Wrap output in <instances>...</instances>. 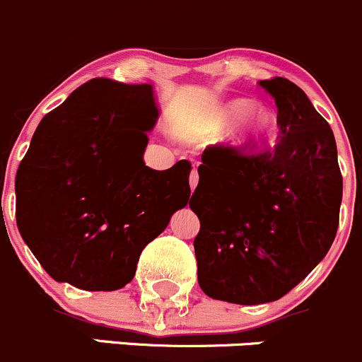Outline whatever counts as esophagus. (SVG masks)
<instances>
[{"instance_id":"34e87169","label":"esophagus","mask_w":362,"mask_h":362,"mask_svg":"<svg viewBox=\"0 0 362 362\" xmlns=\"http://www.w3.org/2000/svg\"><path fill=\"white\" fill-rule=\"evenodd\" d=\"M197 182H199V173H197V165H193V170L189 173V188H192V192L195 189Z\"/></svg>"}]
</instances>
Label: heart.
Here are the masks:
<instances>
[{"mask_svg":"<svg viewBox=\"0 0 362 362\" xmlns=\"http://www.w3.org/2000/svg\"><path fill=\"white\" fill-rule=\"evenodd\" d=\"M232 120L235 122L228 132V143L237 150L258 146L275 125L274 115L249 99H233L218 107L216 125L225 127Z\"/></svg>","mask_w":362,"mask_h":362,"instance_id":"b5f03b06","label":"heart"}]
</instances>
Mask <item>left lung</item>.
Listing matches in <instances>:
<instances>
[{"label":"left lung","mask_w":362,"mask_h":362,"mask_svg":"<svg viewBox=\"0 0 362 362\" xmlns=\"http://www.w3.org/2000/svg\"><path fill=\"white\" fill-rule=\"evenodd\" d=\"M259 85L277 104V144L255 155L206 148L189 200L200 288L237 305L279 300L317 267L344 192L333 130L307 94L281 76Z\"/></svg>","instance_id":"1"}]
</instances>
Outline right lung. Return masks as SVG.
<instances>
[{
	"mask_svg": "<svg viewBox=\"0 0 362 362\" xmlns=\"http://www.w3.org/2000/svg\"><path fill=\"white\" fill-rule=\"evenodd\" d=\"M153 87L90 80L43 117L18 165L17 226L47 274L85 291L134 279L143 249L189 200V165L144 163Z\"/></svg>",
	"mask_w": 362,
	"mask_h": 362,
	"instance_id": "right-lung-1",
	"label": "right lung"
}]
</instances>
